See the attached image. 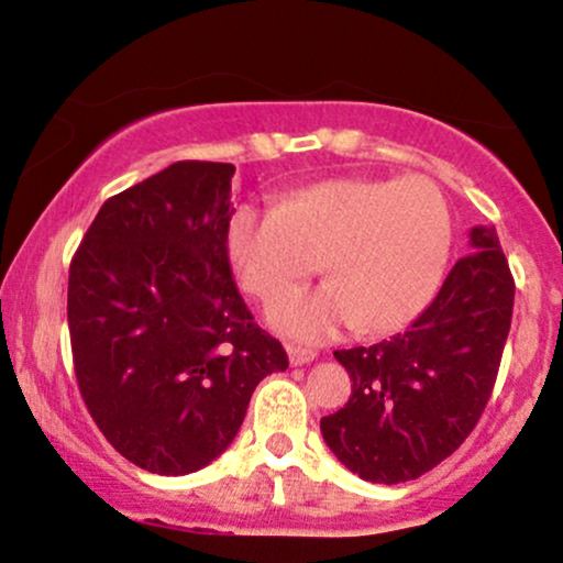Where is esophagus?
Listing matches in <instances>:
<instances>
[{"instance_id": "1", "label": "esophagus", "mask_w": 563, "mask_h": 563, "mask_svg": "<svg viewBox=\"0 0 563 563\" xmlns=\"http://www.w3.org/2000/svg\"><path fill=\"white\" fill-rule=\"evenodd\" d=\"M314 357H318V352H312V349H301V346H294V344L288 346V363L294 367L312 363Z\"/></svg>"}]
</instances>
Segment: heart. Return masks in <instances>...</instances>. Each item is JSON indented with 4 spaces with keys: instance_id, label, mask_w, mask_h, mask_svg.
<instances>
[{
    "instance_id": "obj_1",
    "label": "heart",
    "mask_w": 563,
    "mask_h": 563,
    "mask_svg": "<svg viewBox=\"0 0 563 563\" xmlns=\"http://www.w3.org/2000/svg\"><path fill=\"white\" fill-rule=\"evenodd\" d=\"M452 245L442 190L426 177H341L303 187L275 209L241 206L228 224V256L241 286L269 303L322 269L328 286L288 296L269 312L301 341L405 328L434 299Z\"/></svg>"
}]
</instances>
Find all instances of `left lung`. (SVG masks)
<instances>
[{"mask_svg": "<svg viewBox=\"0 0 563 563\" xmlns=\"http://www.w3.org/2000/svg\"><path fill=\"white\" fill-rule=\"evenodd\" d=\"M437 299L402 333L333 352L352 397L320 421L333 455L360 479L402 484L463 444L493 394L514 314V277L495 228L468 232Z\"/></svg>", "mask_w": 563, "mask_h": 563, "instance_id": "1", "label": "left lung"}]
</instances>
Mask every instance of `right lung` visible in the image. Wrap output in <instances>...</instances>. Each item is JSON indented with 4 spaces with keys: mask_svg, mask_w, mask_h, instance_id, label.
Returning a JSON list of instances; mask_svg holds the SVG:
<instances>
[{
    "mask_svg": "<svg viewBox=\"0 0 563 563\" xmlns=\"http://www.w3.org/2000/svg\"><path fill=\"white\" fill-rule=\"evenodd\" d=\"M232 164L179 161L108 198L68 273L79 391L126 461L183 476L217 461L251 394L288 367L228 260Z\"/></svg>",
    "mask_w": 563,
    "mask_h": 563,
    "instance_id": "add662e5",
    "label": "right lung"
}]
</instances>
